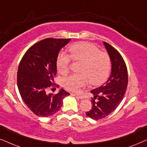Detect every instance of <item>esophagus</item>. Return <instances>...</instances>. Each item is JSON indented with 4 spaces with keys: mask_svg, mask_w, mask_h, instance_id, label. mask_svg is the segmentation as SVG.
<instances>
[{
    "mask_svg": "<svg viewBox=\"0 0 147 147\" xmlns=\"http://www.w3.org/2000/svg\"><path fill=\"white\" fill-rule=\"evenodd\" d=\"M73 96H76V97L78 98H79V99H80V100H83L84 98V97L83 96H82V95H79V94H73Z\"/></svg>",
    "mask_w": 147,
    "mask_h": 147,
    "instance_id": "esophagus-1",
    "label": "esophagus"
}]
</instances>
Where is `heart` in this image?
<instances>
[{"mask_svg": "<svg viewBox=\"0 0 147 147\" xmlns=\"http://www.w3.org/2000/svg\"><path fill=\"white\" fill-rule=\"evenodd\" d=\"M70 55L65 52L58 54L56 61L57 71L61 74H67L71 59L81 61L80 72L72 74L63 80L66 89L77 92L89 82L93 86L104 84L109 77L111 70V60L108 53L100 51L99 48L87 42L73 44L69 47Z\"/></svg>", "mask_w": 147, "mask_h": 147, "instance_id": "obj_1", "label": "heart"}]
</instances>
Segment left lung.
I'll use <instances>...</instances> for the list:
<instances>
[{"mask_svg":"<svg viewBox=\"0 0 147 147\" xmlns=\"http://www.w3.org/2000/svg\"><path fill=\"white\" fill-rule=\"evenodd\" d=\"M112 63V71L107 82L92 90L94 96L92 108L86 113L94 120L105 118L118 107L123 99L128 85V71L120 53L112 45L104 42Z\"/></svg>","mask_w":147,"mask_h":147,"instance_id":"obj_1","label":"left lung"}]
</instances>
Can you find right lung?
<instances>
[{
	"mask_svg": "<svg viewBox=\"0 0 147 147\" xmlns=\"http://www.w3.org/2000/svg\"><path fill=\"white\" fill-rule=\"evenodd\" d=\"M71 39L47 38L31 46L20 62L17 86L22 99L37 116L47 117L59 111L63 100L69 93L61 89L57 94H47L55 87L56 61L60 49Z\"/></svg>",
	"mask_w": 147,
	"mask_h": 147,
	"instance_id": "right-lung-1",
	"label": "right lung"
}]
</instances>
